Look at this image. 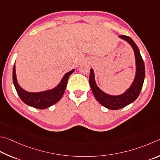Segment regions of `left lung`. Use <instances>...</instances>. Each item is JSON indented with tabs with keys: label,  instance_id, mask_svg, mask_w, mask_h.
<instances>
[{
	"label": "left lung",
	"instance_id": "obj_1",
	"mask_svg": "<svg viewBox=\"0 0 160 160\" xmlns=\"http://www.w3.org/2000/svg\"><path fill=\"white\" fill-rule=\"evenodd\" d=\"M119 38L127 41L132 48L134 52L136 74L131 86L122 94L110 95L106 93L98 86L93 69L90 70V77H89V84L95 98L103 107L112 110H117L123 108L135 101L141 93L145 79V64L138 46L132 39L127 36L120 35Z\"/></svg>",
	"mask_w": 160,
	"mask_h": 160
}]
</instances>
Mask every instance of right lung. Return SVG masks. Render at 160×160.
I'll return each mask as SVG.
<instances>
[{"label":"right lung","instance_id":"obj_1","mask_svg":"<svg viewBox=\"0 0 160 160\" xmlns=\"http://www.w3.org/2000/svg\"><path fill=\"white\" fill-rule=\"evenodd\" d=\"M74 72V69H72L64 74L60 82L55 88L40 92H29L22 88L18 83L15 64L12 71V80L17 93L25 104L34 108L43 110L55 105L62 98L66 89L69 76Z\"/></svg>","mask_w":160,"mask_h":160}]
</instances>
